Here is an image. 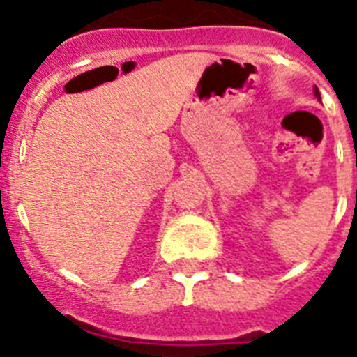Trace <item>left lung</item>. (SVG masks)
<instances>
[{
    "label": "left lung",
    "instance_id": "1",
    "mask_svg": "<svg viewBox=\"0 0 357 357\" xmlns=\"http://www.w3.org/2000/svg\"><path fill=\"white\" fill-rule=\"evenodd\" d=\"M314 97L318 98V100H321V98H320V89L316 88V86H314Z\"/></svg>",
    "mask_w": 357,
    "mask_h": 357
}]
</instances>
